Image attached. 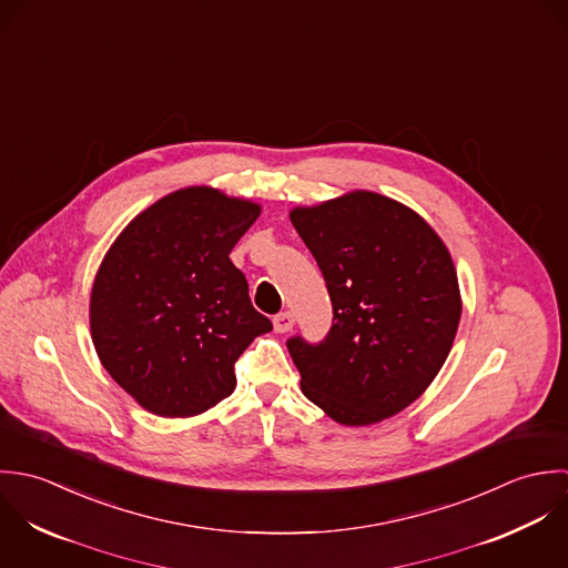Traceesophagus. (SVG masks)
Masks as SVG:
<instances>
[{
	"mask_svg": "<svg viewBox=\"0 0 568 568\" xmlns=\"http://www.w3.org/2000/svg\"><path fill=\"white\" fill-rule=\"evenodd\" d=\"M294 327V316L290 312H281L274 316V329L278 334H287Z\"/></svg>",
	"mask_w": 568,
	"mask_h": 568,
	"instance_id": "obj_1",
	"label": "esophagus"
}]
</instances>
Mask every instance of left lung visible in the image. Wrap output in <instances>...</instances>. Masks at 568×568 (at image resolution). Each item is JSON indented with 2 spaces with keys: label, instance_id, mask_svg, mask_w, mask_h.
I'll return each mask as SVG.
<instances>
[{
  "label": "left lung",
  "instance_id": "obj_1",
  "mask_svg": "<svg viewBox=\"0 0 568 568\" xmlns=\"http://www.w3.org/2000/svg\"><path fill=\"white\" fill-rule=\"evenodd\" d=\"M290 220L334 307L325 341H287L305 397L344 426L397 415L453 348L460 294L448 247L415 211L371 191L294 209Z\"/></svg>",
  "mask_w": 568,
  "mask_h": 568
}]
</instances>
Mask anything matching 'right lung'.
<instances>
[{"label":"right lung","instance_id":"1","mask_svg":"<svg viewBox=\"0 0 568 568\" xmlns=\"http://www.w3.org/2000/svg\"><path fill=\"white\" fill-rule=\"evenodd\" d=\"M261 206L209 186L175 191L124 227L90 298L97 353L149 413L193 417L234 390V362L272 332L230 252Z\"/></svg>","mask_w":568,"mask_h":568}]
</instances>
